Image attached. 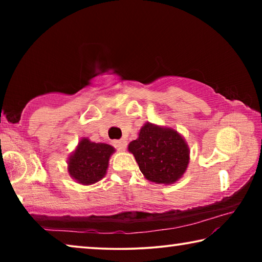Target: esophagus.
<instances>
[{
    "mask_svg": "<svg viewBox=\"0 0 262 262\" xmlns=\"http://www.w3.org/2000/svg\"><path fill=\"white\" fill-rule=\"evenodd\" d=\"M113 145H114L115 149L121 150V151H122V150L126 149L127 143H126L125 140H114L113 141Z\"/></svg>",
    "mask_w": 262,
    "mask_h": 262,
    "instance_id": "esophagus-1",
    "label": "esophagus"
}]
</instances>
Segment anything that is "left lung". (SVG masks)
<instances>
[{
    "mask_svg": "<svg viewBox=\"0 0 262 262\" xmlns=\"http://www.w3.org/2000/svg\"><path fill=\"white\" fill-rule=\"evenodd\" d=\"M128 150L134 155L143 176L157 184H173L185 173L189 151L185 140L170 128L145 123Z\"/></svg>",
    "mask_w": 262,
    "mask_h": 262,
    "instance_id": "1",
    "label": "left lung"
}]
</instances>
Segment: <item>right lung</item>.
Instances as JSON below:
<instances>
[{
  "mask_svg": "<svg viewBox=\"0 0 262 262\" xmlns=\"http://www.w3.org/2000/svg\"><path fill=\"white\" fill-rule=\"evenodd\" d=\"M113 152L114 148L108 144L83 139L69 158V174L79 184H95L105 176L108 159Z\"/></svg>",
  "mask_w": 262,
  "mask_h": 262,
  "instance_id": "right-lung-1",
  "label": "right lung"
}]
</instances>
